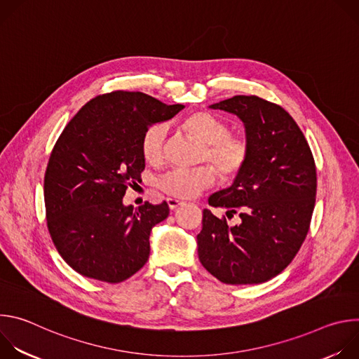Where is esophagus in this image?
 <instances>
[{
    "instance_id": "34e87169",
    "label": "esophagus",
    "mask_w": 359,
    "mask_h": 359,
    "mask_svg": "<svg viewBox=\"0 0 359 359\" xmlns=\"http://www.w3.org/2000/svg\"><path fill=\"white\" fill-rule=\"evenodd\" d=\"M166 201H168V206H169L170 210H176L179 206H182V204H184L183 201L176 200V198H168Z\"/></svg>"
}]
</instances>
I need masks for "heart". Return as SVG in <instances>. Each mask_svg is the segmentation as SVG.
Listing matches in <instances>:
<instances>
[{
    "mask_svg": "<svg viewBox=\"0 0 359 359\" xmlns=\"http://www.w3.org/2000/svg\"><path fill=\"white\" fill-rule=\"evenodd\" d=\"M180 126L187 136L203 144L200 162L213 165L223 182L238 179L250 165L252 156L250 140L241 135H233L230 125L219 116L204 111L194 112L184 118ZM168 135L169 129L162 122L144 129L140 139V151L149 165L159 166L165 162ZM212 168L198 166L190 170L175 169L159 177L156 186L170 197L191 198L215 184L216 172Z\"/></svg>",
    "mask_w": 359,
    "mask_h": 359,
    "instance_id": "b5f03b06",
    "label": "heart"
}]
</instances>
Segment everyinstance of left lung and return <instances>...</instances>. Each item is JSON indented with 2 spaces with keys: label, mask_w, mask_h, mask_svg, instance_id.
<instances>
[{
  "label": "left lung",
  "mask_w": 359,
  "mask_h": 359,
  "mask_svg": "<svg viewBox=\"0 0 359 359\" xmlns=\"http://www.w3.org/2000/svg\"><path fill=\"white\" fill-rule=\"evenodd\" d=\"M237 115L252 146V156L233 186L209 198L197 234L198 260L224 284H260L280 274L295 257L314 212L317 169L304 133L280 105L255 95H237L212 105Z\"/></svg>",
  "instance_id": "8db88e82"
}]
</instances>
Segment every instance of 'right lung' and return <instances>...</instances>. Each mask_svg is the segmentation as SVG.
<instances>
[{
    "mask_svg": "<svg viewBox=\"0 0 359 359\" xmlns=\"http://www.w3.org/2000/svg\"><path fill=\"white\" fill-rule=\"evenodd\" d=\"M184 105H166L142 92L114 90L90 99L60 135L43 177L48 231L61 257L83 277L122 283L147 262L151 227L169 206H123L142 180L144 129L173 118Z\"/></svg>",
    "mask_w": 359,
    "mask_h": 359,
    "instance_id": "right-lung-1",
    "label": "right lung"
}]
</instances>
